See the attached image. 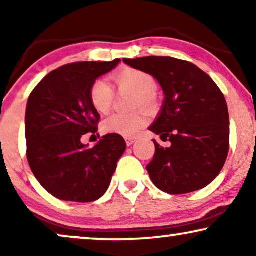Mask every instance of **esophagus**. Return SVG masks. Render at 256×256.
<instances>
[{
	"instance_id": "34e87169",
	"label": "esophagus",
	"mask_w": 256,
	"mask_h": 256,
	"mask_svg": "<svg viewBox=\"0 0 256 256\" xmlns=\"http://www.w3.org/2000/svg\"><path fill=\"white\" fill-rule=\"evenodd\" d=\"M136 140H138L136 138H126V143H127L128 146H130L132 144H134Z\"/></svg>"
}]
</instances>
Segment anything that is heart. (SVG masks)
<instances>
[{"mask_svg": "<svg viewBox=\"0 0 256 256\" xmlns=\"http://www.w3.org/2000/svg\"><path fill=\"white\" fill-rule=\"evenodd\" d=\"M113 80L118 90H129L132 94V107L152 108L156 104V82L148 72L136 68H126L114 74ZM114 92L110 84L98 79L90 88V101L98 113L106 114L113 104ZM146 118L141 112L129 114H113L104 118L101 129L106 134H116L132 138L143 127Z\"/></svg>", "mask_w": 256, "mask_h": 256, "instance_id": "heart-1", "label": "heart"}]
</instances>
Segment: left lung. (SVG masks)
Masks as SVG:
<instances>
[{
    "mask_svg": "<svg viewBox=\"0 0 256 256\" xmlns=\"http://www.w3.org/2000/svg\"><path fill=\"white\" fill-rule=\"evenodd\" d=\"M132 68L152 74L162 87L164 104L149 130L155 155L146 166L152 183L170 194L208 186L218 176L230 150V118L225 96L208 73L190 62L172 57L122 59Z\"/></svg>",
    "mask_w": 256,
    "mask_h": 256,
    "instance_id": "1",
    "label": "left lung"
}]
</instances>
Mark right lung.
<instances>
[{
    "mask_svg": "<svg viewBox=\"0 0 256 256\" xmlns=\"http://www.w3.org/2000/svg\"><path fill=\"white\" fill-rule=\"evenodd\" d=\"M121 60L79 62L48 73L31 92L26 104V157L34 177L54 197L90 202L110 186L126 150L121 135L107 134L93 148L82 144L98 132L100 115L90 88Z\"/></svg>",
    "mask_w": 256,
    "mask_h": 256,
    "instance_id": "1",
    "label": "right lung"
}]
</instances>
